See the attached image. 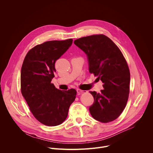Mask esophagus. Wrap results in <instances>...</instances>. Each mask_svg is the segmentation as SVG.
Returning a JSON list of instances; mask_svg holds the SVG:
<instances>
[{"mask_svg":"<svg viewBox=\"0 0 153 153\" xmlns=\"http://www.w3.org/2000/svg\"><path fill=\"white\" fill-rule=\"evenodd\" d=\"M77 92L78 94H81V93H86L87 91H85V90H82L78 88V89H77Z\"/></svg>","mask_w":153,"mask_h":153,"instance_id":"34e87169","label":"esophagus"}]
</instances>
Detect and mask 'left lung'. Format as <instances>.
<instances>
[{
  "label": "left lung",
  "mask_w": 153,
  "mask_h": 153,
  "mask_svg": "<svg viewBox=\"0 0 153 153\" xmlns=\"http://www.w3.org/2000/svg\"><path fill=\"white\" fill-rule=\"evenodd\" d=\"M74 44L88 56L89 71L103 82L100 93L90 91L94 101L89 110L92 117L102 123L112 122L125 109L129 93L130 72L122 53L103 34L76 39Z\"/></svg>",
  "instance_id": "obj_1"
}]
</instances>
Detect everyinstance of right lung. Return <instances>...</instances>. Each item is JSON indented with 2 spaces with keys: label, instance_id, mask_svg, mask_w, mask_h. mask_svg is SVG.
<instances>
[{
  "label": "right lung",
  "instance_id": "add662e5",
  "mask_svg": "<svg viewBox=\"0 0 153 153\" xmlns=\"http://www.w3.org/2000/svg\"><path fill=\"white\" fill-rule=\"evenodd\" d=\"M73 43V39L47 41L27 54L20 74V90L34 117L41 123L54 126L67 119L77 91L60 90L51 83L55 63Z\"/></svg>",
  "mask_w": 153,
  "mask_h": 153
}]
</instances>
